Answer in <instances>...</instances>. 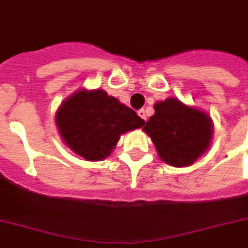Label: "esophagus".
<instances>
[{"mask_svg":"<svg viewBox=\"0 0 248 248\" xmlns=\"http://www.w3.org/2000/svg\"><path fill=\"white\" fill-rule=\"evenodd\" d=\"M138 115L140 116L141 119H143V120H145V122H147V113H145V110H144V109H140V110H138Z\"/></svg>","mask_w":248,"mask_h":248,"instance_id":"1","label":"esophagus"}]
</instances>
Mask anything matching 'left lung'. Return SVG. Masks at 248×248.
Listing matches in <instances>:
<instances>
[{"label": "left lung", "mask_w": 248, "mask_h": 248, "mask_svg": "<svg viewBox=\"0 0 248 248\" xmlns=\"http://www.w3.org/2000/svg\"><path fill=\"white\" fill-rule=\"evenodd\" d=\"M154 110L143 130L153 140L160 159L179 168L193 164L212 139L213 124L208 114L175 98L156 103Z\"/></svg>", "instance_id": "left-lung-1"}]
</instances>
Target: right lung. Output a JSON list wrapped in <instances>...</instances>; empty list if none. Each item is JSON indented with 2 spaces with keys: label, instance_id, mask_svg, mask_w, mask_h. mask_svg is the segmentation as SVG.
<instances>
[{
  "label": "right lung",
  "instance_id": "obj_1",
  "mask_svg": "<svg viewBox=\"0 0 248 248\" xmlns=\"http://www.w3.org/2000/svg\"><path fill=\"white\" fill-rule=\"evenodd\" d=\"M144 120L134 110L104 90H80L61 104L56 125L65 144L90 162L110 155L120 135L141 128Z\"/></svg>",
  "mask_w": 248,
  "mask_h": 248
}]
</instances>
